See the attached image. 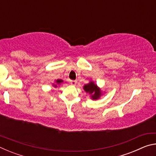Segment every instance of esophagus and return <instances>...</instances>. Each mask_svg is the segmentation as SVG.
<instances>
[{"mask_svg": "<svg viewBox=\"0 0 156 156\" xmlns=\"http://www.w3.org/2000/svg\"><path fill=\"white\" fill-rule=\"evenodd\" d=\"M76 83H77L76 80H71V84H72V85H76Z\"/></svg>", "mask_w": 156, "mask_h": 156, "instance_id": "34e87169", "label": "esophagus"}]
</instances>
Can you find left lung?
I'll return each mask as SVG.
<instances>
[{
	"mask_svg": "<svg viewBox=\"0 0 156 156\" xmlns=\"http://www.w3.org/2000/svg\"><path fill=\"white\" fill-rule=\"evenodd\" d=\"M83 89L87 93H89L91 95V98L93 100L98 99L102 95L100 89L98 87L96 84H94V82H90L89 83L85 84Z\"/></svg>",
	"mask_w": 156,
	"mask_h": 156,
	"instance_id": "obj_1",
	"label": "left lung"
}]
</instances>
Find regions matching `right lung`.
Returning a JSON list of instances; mask_svg holds the SVG:
<instances>
[{
  "mask_svg": "<svg viewBox=\"0 0 156 156\" xmlns=\"http://www.w3.org/2000/svg\"><path fill=\"white\" fill-rule=\"evenodd\" d=\"M56 83L57 84H60V83H62V82H63V80H60V79H58V80H57L56 81ZM55 87H56V85H55Z\"/></svg>",
  "mask_w": 156,
  "mask_h": 156,
  "instance_id": "right-lung-1",
  "label": "right lung"
}]
</instances>
